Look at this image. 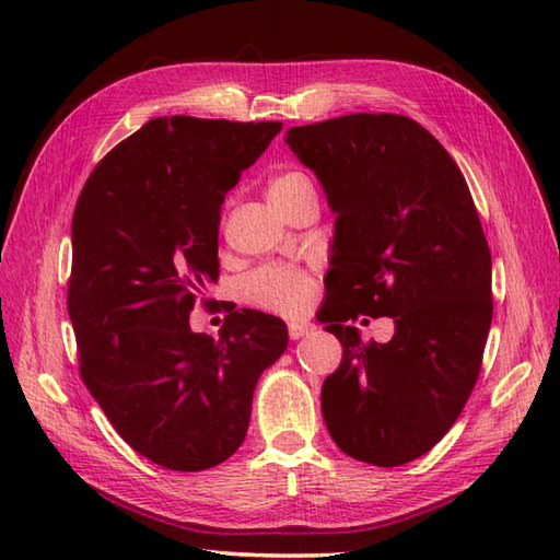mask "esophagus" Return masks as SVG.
I'll list each match as a JSON object with an SVG mask.
<instances>
[{"label": "esophagus", "mask_w": 560, "mask_h": 560, "mask_svg": "<svg viewBox=\"0 0 560 560\" xmlns=\"http://www.w3.org/2000/svg\"><path fill=\"white\" fill-rule=\"evenodd\" d=\"M313 331V325L311 323H291L289 325V337L295 341V339H303Z\"/></svg>", "instance_id": "1"}]
</instances>
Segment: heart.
I'll list each match as a JSON object with an SVG mask.
<instances>
[{
  "label": "heart",
  "mask_w": 560,
  "mask_h": 560,
  "mask_svg": "<svg viewBox=\"0 0 560 560\" xmlns=\"http://www.w3.org/2000/svg\"><path fill=\"white\" fill-rule=\"evenodd\" d=\"M315 189L311 177L301 171H287L271 177L269 199L291 197ZM245 295L259 307H267L279 315H299L313 299V279L299 267L291 265H267L257 269L245 281Z\"/></svg>",
  "instance_id": "obj_1"
}]
</instances>
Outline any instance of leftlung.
Here are the masks:
<instances>
[{"instance_id":"1","label":"left lung","mask_w":560,"mask_h":560,"mask_svg":"<svg viewBox=\"0 0 560 560\" xmlns=\"http://www.w3.org/2000/svg\"><path fill=\"white\" fill-rule=\"evenodd\" d=\"M287 144L337 213L323 323L343 347L323 385L331 440L349 457L399 467L440 443L467 404L491 329V253L443 144L392 113L291 127ZM392 316L387 345L343 326ZM368 323V319H365Z\"/></svg>"}]
</instances>
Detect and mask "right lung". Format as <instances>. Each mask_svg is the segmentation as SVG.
<instances>
[{
	"label": "right lung",
	"mask_w": 560,
	"mask_h": 560,
	"mask_svg": "<svg viewBox=\"0 0 560 560\" xmlns=\"http://www.w3.org/2000/svg\"><path fill=\"white\" fill-rule=\"evenodd\" d=\"M281 122L153 117L83 185L71 219L67 307L83 385L129 447L201 471L243 445L255 385L289 347L283 319L229 313L213 339L189 327L219 279V223Z\"/></svg>",
	"instance_id": "add662e5"
}]
</instances>
